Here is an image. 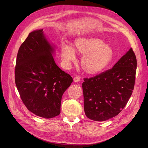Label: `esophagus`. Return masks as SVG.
<instances>
[{
	"label": "esophagus",
	"mask_w": 148,
	"mask_h": 148,
	"mask_svg": "<svg viewBox=\"0 0 148 148\" xmlns=\"http://www.w3.org/2000/svg\"><path fill=\"white\" fill-rule=\"evenodd\" d=\"M80 79H81V77H80V76H75L74 77V82H79L80 80Z\"/></svg>",
	"instance_id": "esophagus-1"
}]
</instances>
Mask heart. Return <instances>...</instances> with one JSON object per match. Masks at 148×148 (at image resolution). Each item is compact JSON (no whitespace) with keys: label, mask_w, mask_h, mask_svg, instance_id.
Listing matches in <instances>:
<instances>
[{"label":"heart","mask_w":148,"mask_h":148,"mask_svg":"<svg viewBox=\"0 0 148 148\" xmlns=\"http://www.w3.org/2000/svg\"><path fill=\"white\" fill-rule=\"evenodd\" d=\"M75 53L83 55L80 65L84 72L95 74L103 71L112 62L114 52L112 47L95 37H83L74 41V50L69 45L62 49V57L66 64L75 59Z\"/></svg>","instance_id":"obj_1"}]
</instances>
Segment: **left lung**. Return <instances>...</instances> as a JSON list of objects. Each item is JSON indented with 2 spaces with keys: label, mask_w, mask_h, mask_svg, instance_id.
I'll return each mask as SVG.
<instances>
[{
  "label": "left lung",
  "mask_w": 148,
  "mask_h": 148,
  "mask_svg": "<svg viewBox=\"0 0 148 148\" xmlns=\"http://www.w3.org/2000/svg\"><path fill=\"white\" fill-rule=\"evenodd\" d=\"M136 68V57L131 48L112 69L84 78V110L89 119L105 121L122 110L134 88Z\"/></svg>",
  "instance_id": "obj_1"
}]
</instances>
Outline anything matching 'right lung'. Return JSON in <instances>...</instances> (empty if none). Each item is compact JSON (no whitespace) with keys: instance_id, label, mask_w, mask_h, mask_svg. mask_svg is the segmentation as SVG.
Returning a JSON list of instances; mask_svg holds the SVG:
<instances>
[{"instance_id":"1","label":"right lung","mask_w":148,"mask_h":148,"mask_svg":"<svg viewBox=\"0 0 148 148\" xmlns=\"http://www.w3.org/2000/svg\"><path fill=\"white\" fill-rule=\"evenodd\" d=\"M54 49L43 29L29 34L20 45L15 67V82L22 101L36 116L50 119L60 113L62 95L73 82L52 56Z\"/></svg>"}]
</instances>
